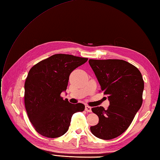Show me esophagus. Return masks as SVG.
<instances>
[{
  "label": "esophagus",
  "mask_w": 160,
  "mask_h": 160,
  "mask_svg": "<svg viewBox=\"0 0 160 160\" xmlns=\"http://www.w3.org/2000/svg\"><path fill=\"white\" fill-rule=\"evenodd\" d=\"M85 110H86V111L88 112H92V108L90 107V106L86 105V107H85Z\"/></svg>",
  "instance_id": "esophagus-1"
}]
</instances>
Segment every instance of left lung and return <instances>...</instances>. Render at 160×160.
Here are the masks:
<instances>
[{"instance_id": "left-lung-1", "label": "left lung", "mask_w": 160, "mask_h": 160, "mask_svg": "<svg viewBox=\"0 0 160 160\" xmlns=\"http://www.w3.org/2000/svg\"><path fill=\"white\" fill-rule=\"evenodd\" d=\"M105 95L108 109L95 107L98 123L90 127L92 134L102 140H111L127 129L142 104L144 81L136 66L121 59H89Z\"/></svg>"}]
</instances>
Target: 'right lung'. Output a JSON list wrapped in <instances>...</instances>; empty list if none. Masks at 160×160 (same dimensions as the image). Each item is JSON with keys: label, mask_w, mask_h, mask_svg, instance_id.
Masks as SVG:
<instances>
[{"label": "right lung", "mask_w": 160, "mask_h": 160, "mask_svg": "<svg viewBox=\"0 0 160 160\" xmlns=\"http://www.w3.org/2000/svg\"><path fill=\"white\" fill-rule=\"evenodd\" d=\"M87 61L72 55L55 54L29 70L24 83V105L31 124L42 136H63L74 113L84 110L83 104L70 103L60 94L67 89L70 73Z\"/></svg>", "instance_id": "1"}]
</instances>
